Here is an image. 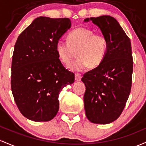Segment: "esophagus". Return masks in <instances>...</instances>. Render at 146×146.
Masks as SVG:
<instances>
[{"label":"esophagus","mask_w":146,"mask_h":146,"mask_svg":"<svg viewBox=\"0 0 146 146\" xmlns=\"http://www.w3.org/2000/svg\"><path fill=\"white\" fill-rule=\"evenodd\" d=\"M82 78V75L81 74H75V80L76 81H80Z\"/></svg>","instance_id":"34e87169"}]
</instances>
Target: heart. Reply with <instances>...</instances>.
<instances>
[{"label": "heart", "instance_id": "heart-1", "mask_svg": "<svg viewBox=\"0 0 146 146\" xmlns=\"http://www.w3.org/2000/svg\"><path fill=\"white\" fill-rule=\"evenodd\" d=\"M68 42L58 41L56 51L60 61L70 65L75 56L78 58L70 65L73 71H82L90 66L94 68L101 65L108 50V40L101 33L86 27H78L72 31L67 37Z\"/></svg>", "mask_w": 146, "mask_h": 146}]
</instances>
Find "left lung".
<instances>
[{
    "label": "left lung",
    "instance_id": "obj_1",
    "mask_svg": "<svg viewBox=\"0 0 146 146\" xmlns=\"http://www.w3.org/2000/svg\"><path fill=\"white\" fill-rule=\"evenodd\" d=\"M108 40V50L101 65L84 74L86 87L84 108L88 120L108 124L121 115L130 95L133 72L132 47L129 37L114 18L91 17Z\"/></svg>",
    "mask_w": 146,
    "mask_h": 146
}]
</instances>
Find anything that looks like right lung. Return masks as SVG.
<instances>
[{"label": "right lung", "instance_id": "right-lung-1", "mask_svg": "<svg viewBox=\"0 0 146 146\" xmlns=\"http://www.w3.org/2000/svg\"><path fill=\"white\" fill-rule=\"evenodd\" d=\"M68 18L40 16L18 37L11 62V88L21 114L33 121H49L59 109L58 95L74 81L61 63L56 45L71 27Z\"/></svg>", "mask_w": 146, "mask_h": 146}]
</instances>
